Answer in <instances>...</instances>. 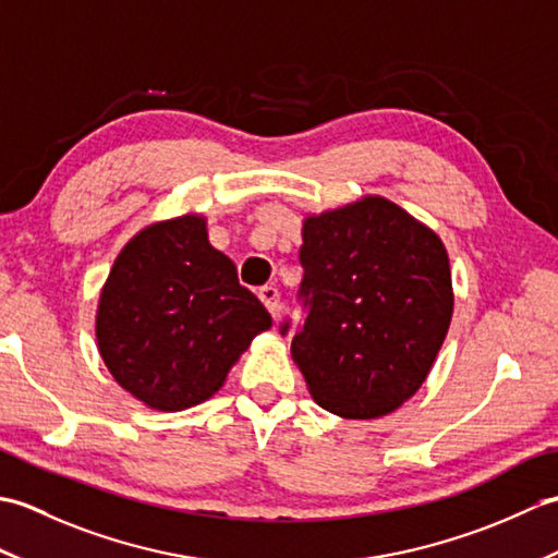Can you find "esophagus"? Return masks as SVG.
Masks as SVG:
<instances>
[{
  "instance_id": "1",
  "label": "esophagus",
  "mask_w": 558,
  "mask_h": 558,
  "mask_svg": "<svg viewBox=\"0 0 558 558\" xmlns=\"http://www.w3.org/2000/svg\"><path fill=\"white\" fill-rule=\"evenodd\" d=\"M258 298H260V302H264L266 310L270 312V316L276 318V316H278V310H280V292H278L276 288L266 286V288L258 290Z\"/></svg>"
}]
</instances>
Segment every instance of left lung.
Listing matches in <instances>:
<instances>
[{"mask_svg": "<svg viewBox=\"0 0 558 558\" xmlns=\"http://www.w3.org/2000/svg\"><path fill=\"white\" fill-rule=\"evenodd\" d=\"M304 326L292 360L312 398L345 420H376L432 372L453 316L444 242L408 210L364 196L302 228ZM290 324L280 326L286 336Z\"/></svg>", "mask_w": 558, "mask_h": 558, "instance_id": "1", "label": "left lung"}]
</instances>
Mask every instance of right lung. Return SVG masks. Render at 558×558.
<instances>
[{"label": "right lung", "mask_w": 558, "mask_h": 558, "mask_svg": "<svg viewBox=\"0 0 558 558\" xmlns=\"http://www.w3.org/2000/svg\"><path fill=\"white\" fill-rule=\"evenodd\" d=\"M272 324L213 248L206 218L153 222L117 256L100 292L96 338L114 381L160 412L218 393L232 364Z\"/></svg>", "instance_id": "add662e5"}]
</instances>
